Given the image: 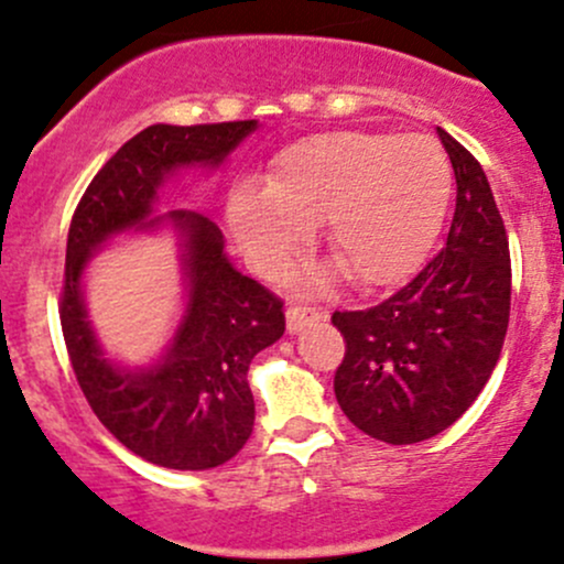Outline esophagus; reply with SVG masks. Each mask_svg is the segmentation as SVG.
I'll list each match as a JSON object with an SVG mask.
<instances>
[{
    "label": "esophagus",
    "instance_id": "34e87169",
    "mask_svg": "<svg viewBox=\"0 0 564 564\" xmlns=\"http://www.w3.org/2000/svg\"><path fill=\"white\" fill-rule=\"evenodd\" d=\"M322 318V313L316 311V307H307V305H292L286 311V329L292 332V335H297L305 327H313V324Z\"/></svg>",
    "mask_w": 564,
    "mask_h": 564
}]
</instances>
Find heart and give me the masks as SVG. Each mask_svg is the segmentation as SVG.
<instances>
[{"label": "heart", "mask_w": 564, "mask_h": 564, "mask_svg": "<svg viewBox=\"0 0 564 564\" xmlns=\"http://www.w3.org/2000/svg\"><path fill=\"white\" fill-rule=\"evenodd\" d=\"M452 192L454 170L437 140L340 129L283 148L264 188H235L227 224L248 264L278 275L322 221L340 270L359 289H381L424 262Z\"/></svg>", "instance_id": "obj_1"}]
</instances>
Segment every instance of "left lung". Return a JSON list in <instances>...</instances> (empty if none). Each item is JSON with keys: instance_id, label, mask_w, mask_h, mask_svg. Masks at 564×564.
I'll list each match as a JSON object with an SVG mask.
<instances>
[{"instance_id": "obj_1", "label": "left lung", "mask_w": 564, "mask_h": 564, "mask_svg": "<svg viewBox=\"0 0 564 564\" xmlns=\"http://www.w3.org/2000/svg\"><path fill=\"white\" fill-rule=\"evenodd\" d=\"M456 210L446 248L367 311H335L346 337L335 372L343 413L365 435L411 446L448 430L489 381L511 316V253L481 164L437 127Z\"/></svg>"}]
</instances>
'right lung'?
<instances>
[{
    "label": "right lung",
    "instance_id": "1",
    "mask_svg": "<svg viewBox=\"0 0 564 564\" xmlns=\"http://www.w3.org/2000/svg\"><path fill=\"white\" fill-rule=\"evenodd\" d=\"M259 121L153 123L123 142L94 175L67 235L62 332L88 405L123 446L170 470H210L246 446L253 430L248 367L283 335V302L242 275L224 251V235L194 210L156 216L159 192L177 170H218ZM178 235L187 302L169 348L140 368L104 354L87 322L82 275L112 236Z\"/></svg>",
    "mask_w": 564,
    "mask_h": 564
}]
</instances>
